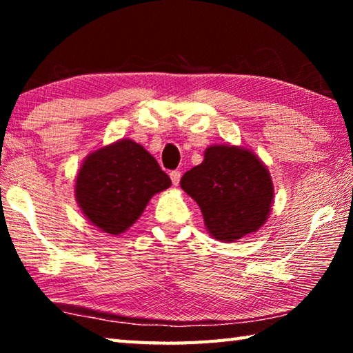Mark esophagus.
<instances>
[{
  "instance_id": "esophagus-1",
  "label": "esophagus",
  "mask_w": 353,
  "mask_h": 353,
  "mask_svg": "<svg viewBox=\"0 0 353 353\" xmlns=\"http://www.w3.org/2000/svg\"><path fill=\"white\" fill-rule=\"evenodd\" d=\"M170 177H171V182H172V185H174V187H177L179 182H181L182 172H181V171H171Z\"/></svg>"
}]
</instances>
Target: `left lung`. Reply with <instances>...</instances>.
<instances>
[{
    "label": "left lung",
    "instance_id": "left-lung-1",
    "mask_svg": "<svg viewBox=\"0 0 353 353\" xmlns=\"http://www.w3.org/2000/svg\"><path fill=\"white\" fill-rule=\"evenodd\" d=\"M199 205L208 234L232 243L256 232L270 216L274 187L270 170L248 148L213 145L202 163L181 179Z\"/></svg>",
    "mask_w": 353,
    "mask_h": 353
}]
</instances>
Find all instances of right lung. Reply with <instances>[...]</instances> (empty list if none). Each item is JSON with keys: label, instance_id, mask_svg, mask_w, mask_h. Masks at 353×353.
Listing matches in <instances>:
<instances>
[{"label": "right lung", "instance_id": "add662e5", "mask_svg": "<svg viewBox=\"0 0 353 353\" xmlns=\"http://www.w3.org/2000/svg\"><path fill=\"white\" fill-rule=\"evenodd\" d=\"M171 187L157 160L134 140L123 139L90 152L74 183L77 205L104 234H124L154 194Z\"/></svg>", "mask_w": 353, "mask_h": 353}]
</instances>
